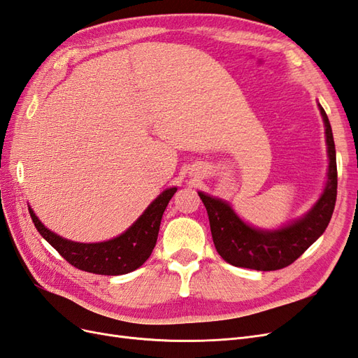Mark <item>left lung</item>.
Returning <instances> with one entry per match:
<instances>
[{
    "mask_svg": "<svg viewBox=\"0 0 358 358\" xmlns=\"http://www.w3.org/2000/svg\"><path fill=\"white\" fill-rule=\"evenodd\" d=\"M320 112L326 127L330 159L329 180L320 200L303 218L279 230H258L245 224L227 201L199 192L209 215L215 248L227 263L236 267L262 270V272L284 268L294 263L326 231L338 196V167H336V149L329 117L321 106Z\"/></svg>",
    "mask_w": 358,
    "mask_h": 358,
    "instance_id": "left-lung-1",
    "label": "left lung"
}]
</instances>
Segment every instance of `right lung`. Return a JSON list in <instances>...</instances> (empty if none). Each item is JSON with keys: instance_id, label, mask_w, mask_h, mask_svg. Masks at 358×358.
<instances>
[{"instance_id": "obj_1", "label": "right lung", "mask_w": 358, "mask_h": 358, "mask_svg": "<svg viewBox=\"0 0 358 358\" xmlns=\"http://www.w3.org/2000/svg\"><path fill=\"white\" fill-rule=\"evenodd\" d=\"M178 188H169L149 204L143 215L121 236L100 243H78L48 230L28 208L37 231L76 268L96 275H125L138 268L152 254L162 213Z\"/></svg>"}]
</instances>
